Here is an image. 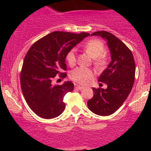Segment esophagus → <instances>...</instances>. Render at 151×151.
<instances>
[{
  "mask_svg": "<svg viewBox=\"0 0 151 151\" xmlns=\"http://www.w3.org/2000/svg\"><path fill=\"white\" fill-rule=\"evenodd\" d=\"M74 88H75L76 89H79V90H81V89H84V87H83V86H81L80 85H78V84H75V85H74Z\"/></svg>",
  "mask_w": 151,
  "mask_h": 151,
  "instance_id": "obj_1",
  "label": "esophagus"
}]
</instances>
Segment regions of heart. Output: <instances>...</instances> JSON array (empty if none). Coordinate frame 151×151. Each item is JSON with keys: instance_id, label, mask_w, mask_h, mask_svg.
Returning a JSON list of instances; mask_svg holds the SVG:
<instances>
[{"instance_id": "heart-1", "label": "heart", "mask_w": 151, "mask_h": 151, "mask_svg": "<svg viewBox=\"0 0 151 151\" xmlns=\"http://www.w3.org/2000/svg\"><path fill=\"white\" fill-rule=\"evenodd\" d=\"M84 49L91 58L94 59V64L97 67H103L106 64V59L104 52V45L99 40H91L84 45ZM67 63L69 65L74 66L77 61L76 49H71L66 56ZM94 73L91 69L86 67H77L71 72L70 77L75 82L79 84H85L93 77Z\"/></svg>"}]
</instances>
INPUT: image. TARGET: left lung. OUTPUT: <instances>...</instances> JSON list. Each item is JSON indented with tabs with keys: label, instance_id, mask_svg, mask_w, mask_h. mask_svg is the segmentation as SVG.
<instances>
[{
	"label": "left lung",
	"instance_id": "8db88e82",
	"mask_svg": "<svg viewBox=\"0 0 151 151\" xmlns=\"http://www.w3.org/2000/svg\"><path fill=\"white\" fill-rule=\"evenodd\" d=\"M92 35L100 36L105 40L111 61L98 79L106 84L107 88H93V96L87 101V106L93 113L109 116L119 109L131 92L134 83L136 65L131 50L113 34L98 31Z\"/></svg>",
	"mask_w": 151,
	"mask_h": 151
}]
</instances>
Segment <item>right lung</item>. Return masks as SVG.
<instances>
[{"mask_svg": "<svg viewBox=\"0 0 151 151\" xmlns=\"http://www.w3.org/2000/svg\"><path fill=\"white\" fill-rule=\"evenodd\" d=\"M55 31L35 42L26 54L20 73L22 93L29 107L43 119H53L64 111L63 99L72 91L74 84L67 81L54 85L56 75L65 78L66 56L71 49L89 35Z\"/></svg>", "mask_w": 151, "mask_h": 151, "instance_id": "obj_1", "label": "right lung"}]
</instances>
